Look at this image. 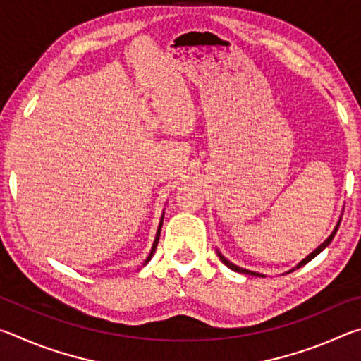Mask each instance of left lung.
<instances>
[{
	"label": "left lung",
	"instance_id": "1",
	"mask_svg": "<svg viewBox=\"0 0 361 361\" xmlns=\"http://www.w3.org/2000/svg\"><path fill=\"white\" fill-rule=\"evenodd\" d=\"M341 216H339V219H338V223H336V226H334V229H333V232H331V234H329L328 235V239L325 240V242H323L322 243V245H319V247H317L315 250H314V252L312 253H310V255H307V256H305V258L302 259V261H299V264L296 266V267H293L291 269V271H288V272H286V274H290V272H293V271H295V269H299V267H301V266H304V264H307V262L310 261V259H314L315 258V256L317 255H319L320 252H323V250H325L328 245H329V243H331V240H333V237L336 235V232H338V228H339V224H341ZM216 253H218V256H219V259H221L223 262H224V264L226 266H228L229 269H232V271H235V272H240V274H248V276H255V277H266V276H262V274H258V272H253V271H248V269H243V267H239V266H235L234 264V262H231L229 259H226L224 258V256L221 255V253H219L218 252V250H216Z\"/></svg>",
	"mask_w": 361,
	"mask_h": 361
}]
</instances>
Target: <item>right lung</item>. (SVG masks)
<instances>
[{
	"label": "right lung",
	"instance_id": "obj_1",
	"mask_svg": "<svg viewBox=\"0 0 361 361\" xmlns=\"http://www.w3.org/2000/svg\"><path fill=\"white\" fill-rule=\"evenodd\" d=\"M162 221H164V213H162V216H161V223H159V228H157V232H156V239H154V242H152L151 252H149V255H148V258H146V259H145V262H143V266H146V264H148V262H149V261H151V258H152V255H154V252H156V247H157L159 237H161V228H162Z\"/></svg>",
	"mask_w": 361,
	"mask_h": 361
}]
</instances>
